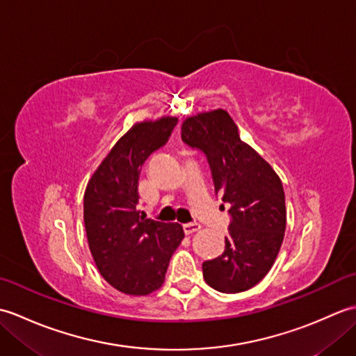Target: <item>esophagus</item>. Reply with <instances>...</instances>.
I'll return each mask as SVG.
<instances>
[{
	"instance_id": "1",
	"label": "esophagus",
	"mask_w": 356,
	"mask_h": 356,
	"mask_svg": "<svg viewBox=\"0 0 356 356\" xmlns=\"http://www.w3.org/2000/svg\"><path fill=\"white\" fill-rule=\"evenodd\" d=\"M200 228H202V226L199 223H186V225H184V231H185L186 236H191V234L200 231Z\"/></svg>"
}]
</instances>
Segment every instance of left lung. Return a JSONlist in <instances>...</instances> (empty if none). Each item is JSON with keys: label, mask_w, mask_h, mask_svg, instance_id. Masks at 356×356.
Wrapping results in <instances>:
<instances>
[{"label": "left lung", "mask_w": 356, "mask_h": 356, "mask_svg": "<svg viewBox=\"0 0 356 356\" xmlns=\"http://www.w3.org/2000/svg\"><path fill=\"white\" fill-rule=\"evenodd\" d=\"M182 140L205 153L216 194L231 205L225 251L203 263V278L223 293L251 289L270 270L284 238L282 180L240 139L238 127L223 108L188 116L182 122Z\"/></svg>", "instance_id": "8db88e82"}]
</instances>
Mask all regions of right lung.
<instances>
[{"label":"right lung","instance_id":"right-lung-1","mask_svg":"<svg viewBox=\"0 0 356 356\" xmlns=\"http://www.w3.org/2000/svg\"><path fill=\"white\" fill-rule=\"evenodd\" d=\"M177 118L134 124L88 180L84 223L90 252L105 282L127 295H148L165 282L171 255L184 240L179 223L139 214V168L165 145Z\"/></svg>","mask_w":356,"mask_h":356}]
</instances>
